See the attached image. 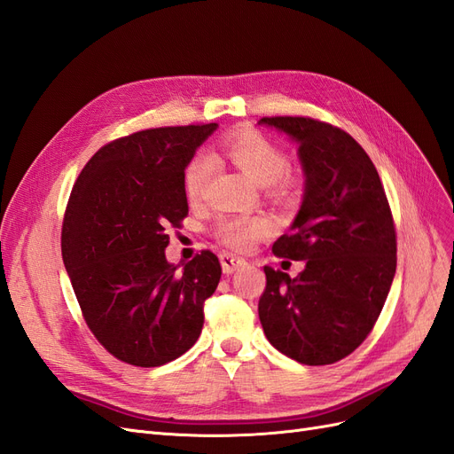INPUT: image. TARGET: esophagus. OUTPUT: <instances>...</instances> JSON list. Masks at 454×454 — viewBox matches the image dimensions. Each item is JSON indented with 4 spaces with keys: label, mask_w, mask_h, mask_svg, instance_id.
<instances>
[{
    "label": "esophagus",
    "mask_w": 454,
    "mask_h": 454,
    "mask_svg": "<svg viewBox=\"0 0 454 454\" xmlns=\"http://www.w3.org/2000/svg\"><path fill=\"white\" fill-rule=\"evenodd\" d=\"M219 261H222V267H223V272L231 274L235 272L239 269H242L246 265V261L239 255H232V254H222V257H219Z\"/></svg>",
    "instance_id": "1"
}]
</instances>
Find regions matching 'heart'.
I'll use <instances>...</instances> for the list:
<instances>
[{"label":"heart","mask_w":454,"mask_h":454,"mask_svg":"<svg viewBox=\"0 0 454 454\" xmlns=\"http://www.w3.org/2000/svg\"><path fill=\"white\" fill-rule=\"evenodd\" d=\"M223 155L239 170L259 185H272L282 191L280 177L287 170V159L284 151L255 130H239L229 134L222 144ZM214 174V159L208 153H200L189 162L184 185L191 202L202 199ZM272 231V222L263 215H223L215 222V235L231 248L244 250L267 237Z\"/></svg>","instance_id":"heart-1"}]
</instances>
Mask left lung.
I'll list each match as a JSON object with an SVG mask.
<instances>
[{
    "label": "left lung",
    "mask_w": 454,
    "mask_h": 454,
    "mask_svg": "<svg viewBox=\"0 0 454 454\" xmlns=\"http://www.w3.org/2000/svg\"><path fill=\"white\" fill-rule=\"evenodd\" d=\"M257 125L297 144L305 176L292 235L272 252L305 261L290 274L263 267L259 320L270 345L307 365L358 348L373 329L395 274V229L375 164L350 134L309 117H263Z\"/></svg>",
    "instance_id": "left-lung-1"
}]
</instances>
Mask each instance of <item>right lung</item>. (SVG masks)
Segmentation results:
<instances>
[{"instance_id": "obj_1", "label": "right lung", "mask_w": 454, "mask_h": 454, "mask_svg": "<svg viewBox=\"0 0 454 454\" xmlns=\"http://www.w3.org/2000/svg\"><path fill=\"white\" fill-rule=\"evenodd\" d=\"M217 129H151L96 151L72 189L62 259L87 325L117 360L157 367L195 345L222 278L212 252L168 263V229L187 215L185 168Z\"/></svg>"}]
</instances>
